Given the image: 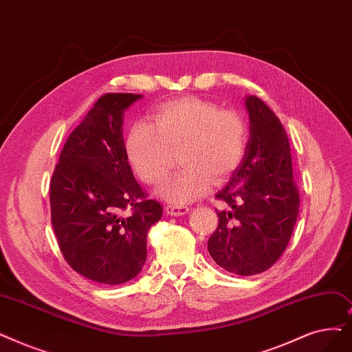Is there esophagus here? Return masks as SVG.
Wrapping results in <instances>:
<instances>
[{
    "instance_id": "esophagus-1",
    "label": "esophagus",
    "mask_w": 352,
    "mask_h": 352,
    "mask_svg": "<svg viewBox=\"0 0 352 352\" xmlns=\"http://www.w3.org/2000/svg\"><path fill=\"white\" fill-rule=\"evenodd\" d=\"M165 211L170 214V216H184V214H187L190 211V207L188 206H178V204H168L165 207Z\"/></svg>"
}]
</instances>
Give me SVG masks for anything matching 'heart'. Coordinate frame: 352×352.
<instances>
[{
    "label": "heart",
    "instance_id": "b5f03b06",
    "mask_svg": "<svg viewBox=\"0 0 352 352\" xmlns=\"http://www.w3.org/2000/svg\"><path fill=\"white\" fill-rule=\"evenodd\" d=\"M181 145V170L158 188L160 197L184 206L203 197L212 182L223 181L240 165L248 146V125L232 109L200 98L166 102L152 113V124L131 126L125 151L129 164L148 184H158L171 161V148Z\"/></svg>",
    "mask_w": 352,
    "mask_h": 352
}]
</instances>
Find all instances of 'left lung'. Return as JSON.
<instances>
[{
  "mask_svg": "<svg viewBox=\"0 0 352 352\" xmlns=\"http://www.w3.org/2000/svg\"><path fill=\"white\" fill-rule=\"evenodd\" d=\"M249 113L246 152L230 181L216 194L230 207L217 211L219 227L208 253L224 270L252 276L285 252L299 212L292 157L279 118L256 96L244 98Z\"/></svg>",
  "mask_w": 352,
  "mask_h": 352,
  "instance_id": "left-lung-1",
  "label": "left lung"
}]
</instances>
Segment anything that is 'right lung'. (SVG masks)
<instances>
[{
	"instance_id": "1",
	"label": "right lung",
	"mask_w": 352,
	"mask_h": 352,
	"mask_svg": "<svg viewBox=\"0 0 352 352\" xmlns=\"http://www.w3.org/2000/svg\"><path fill=\"white\" fill-rule=\"evenodd\" d=\"M142 98L102 96L70 133L50 182L60 250L73 270L103 285L125 283L142 270L148 230L162 217V206L136 182L125 151V111Z\"/></svg>"
}]
</instances>
